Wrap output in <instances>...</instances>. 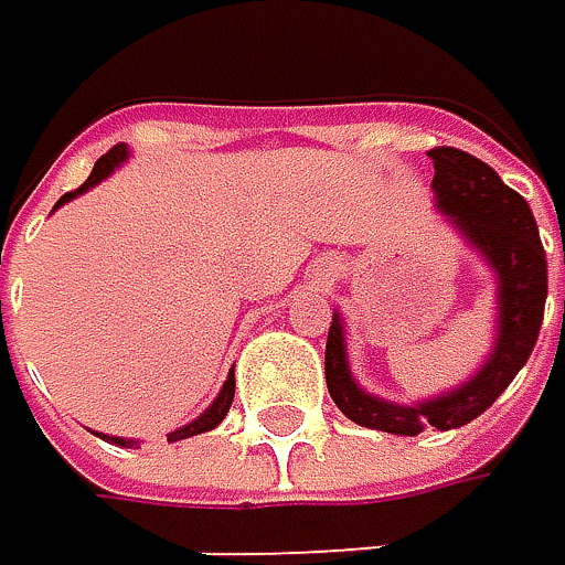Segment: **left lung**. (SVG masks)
<instances>
[{
  "mask_svg": "<svg viewBox=\"0 0 565 565\" xmlns=\"http://www.w3.org/2000/svg\"><path fill=\"white\" fill-rule=\"evenodd\" d=\"M429 159L436 166L433 189L439 209L500 276V339L486 366L459 390L429 403L396 406L352 383L345 366L342 322L332 316L326 339V386L332 403L352 423L396 436H419L429 426L456 429L486 413L526 366L546 306V253L526 199L513 192L482 159L462 149L436 146L429 149Z\"/></svg>",
  "mask_w": 565,
  "mask_h": 565,
  "instance_id": "1",
  "label": "left lung"
}]
</instances>
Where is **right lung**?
Masks as SVG:
<instances>
[{
    "label": "right lung",
    "instance_id": "1",
    "mask_svg": "<svg viewBox=\"0 0 565 565\" xmlns=\"http://www.w3.org/2000/svg\"><path fill=\"white\" fill-rule=\"evenodd\" d=\"M126 159V146H113L96 166H93V172H89V179L79 185V189H73V192H65L55 205H62V202H68V199H73V195H79V192H86L89 185H96L99 179H106L119 162ZM233 396H236V380L230 376L226 380V386H223V393L216 396V403L213 406H209L195 423H189V426H182V429H175V433H169V439L175 443V439H189V436H199V433H209V429H216L223 419H226V413H230V406H233ZM113 443H119V446H132V443H126V439H113Z\"/></svg>",
    "mask_w": 565,
    "mask_h": 565
}]
</instances>
